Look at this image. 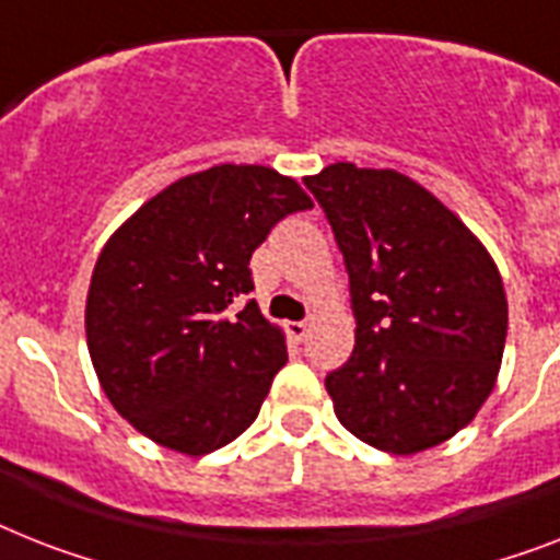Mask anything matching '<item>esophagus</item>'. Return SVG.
Instances as JSON below:
<instances>
[{"label":"esophagus","instance_id":"1","mask_svg":"<svg viewBox=\"0 0 560 560\" xmlns=\"http://www.w3.org/2000/svg\"><path fill=\"white\" fill-rule=\"evenodd\" d=\"M307 330H311L307 322H288V336L293 342H302L304 336H307Z\"/></svg>","mask_w":560,"mask_h":560}]
</instances>
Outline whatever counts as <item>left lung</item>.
<instances>
[{
  "mask_svg": "<svg viewBox=\"0 0 560 560\" xmlns=\"http://www.w3.org/2000/svg\"><path fill=\"white\" fill-rule=\"evenodd\" d=\"M304 184L334 226L357 316L351 359L325 380L336 417L388 454L445 443L501 371L509 307L494 258L402 172L330 163Z\"/></svg>",
  "mask_w": 560,
  "mask_h": 560,
  "instance_id": "8db88e82",
  "label": "left lung"
}]
</instances>
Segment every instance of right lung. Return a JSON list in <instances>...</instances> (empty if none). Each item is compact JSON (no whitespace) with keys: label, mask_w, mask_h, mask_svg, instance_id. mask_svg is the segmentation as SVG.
<instances>
[{"label":"right lung","mask_w":560,"mask_h":560,"mask_svg":"<svg viewBox=\"0 0 560 560\" xmlns=\"http://www.w3.org/2000/svg\"><path fill=\"white\" fill-rule=\"evenodd\" d=\"M311 195L270 166L221 163L149 198L100 249L85 339L100 388L163 448L201 457L253 425L288 362L249 258Z\"/></svg>","instance_id":"obj_1"}]
</instances>
